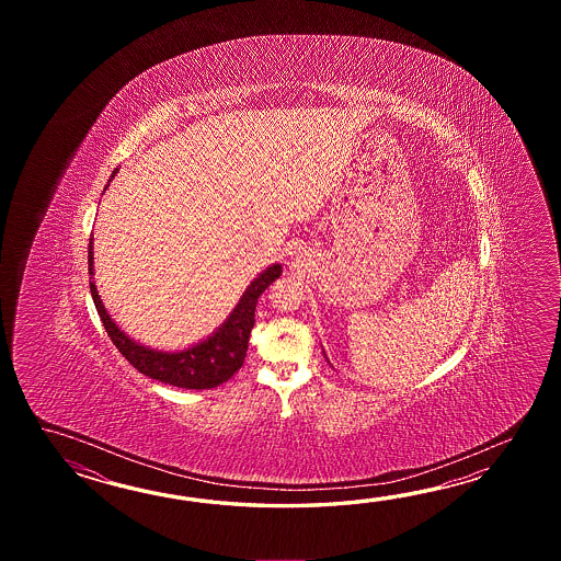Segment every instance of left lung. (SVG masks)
Listing matches in <instances>:
<instances>
[{"instance_id":"obj_1","label":"left lung","mask_w":561,"mask_h":561,"mask_svg":"<svg viewBox=\"0 0 561 561\" xmlns=\"http://www.w3.org/2000/svg\"><path fill=\"white\" fill-rule=\"evenodd\" d=\"M322 355H324V351H322ZM324 358H327V355H324ZM327 360H329V358H327Z\"/></svg>"}]
</instances>
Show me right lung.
Wrapping results in <instances>:
<instances>
[{"instance_id":"right-lung-1","label":"right lung","mask_w":561,"mask_h":561,"mask_svg":"<svg viewBox=\"0 0 561 561\" xmlns=\"http://www.w3.org/2000/svg\"><path fill=\"white\" fill-rule=\"evenodd\" d=\"M118 168L112 172L106 188L116 176ZM104 188V192H106ZM94 239L88 244V273H90V293L94 298L95 310L104 322L107 336L126 357L134 369L140 370L146 377L156 381L168 382L180 389H213L220 382L228 381L242 367L249 336L254 327V309L256 300L263 295L264 288L275 283L283 275V266L275 263L266 266L261 275L247 286L239 298L237 307L230 310L225 322L208 334L203 341L186 346L182 351H158L152 346L142 345L124 333L114 319L107 314L102 298L98 295L94 280Z\"/></svg>"}]
</instances>
